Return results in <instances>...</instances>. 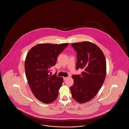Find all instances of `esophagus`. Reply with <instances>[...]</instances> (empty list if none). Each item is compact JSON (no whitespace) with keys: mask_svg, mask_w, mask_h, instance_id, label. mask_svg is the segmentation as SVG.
Wrapping results in <instances>:
<instances>
[{"mask_svg":"<svg viewBox=\"0 0 129 129\" xmlns=\"http://www.w3.org/2000/svg\"><path fill=\"white\" fill-rule=\"evenodd\" d=\"M68 79V77H63V80L65 81L67 80Z\"/></svg>","mask_w":129,"mask_h":129,"instance_id":"esophagus-1","label":"esophagus"}]
</instances>
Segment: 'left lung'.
Returning a JSON list of instances; mask_svg holds the SVG:
<instances>
[{"label":"left lung","mask_w":129,"mask_h":129,"mask_svg":"<svg viewBox=\"0 0 129 129\" xmlns=\"http://www.w3.org/2000/svg\"><path fill=\"white\" fill-rule=\"evenodd\" d=\"M77 52L76 69L81 74L73 75V86L70 87L73 98L83 104L93 98L101 89L106 73V63L102 50L94 43L83 42L72 44Z\"/></svg>","instance_id":"8db88e82"}]
</instances>
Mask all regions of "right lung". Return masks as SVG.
Returning a JSON list of instances; mask_svg holds the SVG:
<instances>
[{"mask_svg": "<svg viewBox=\"0 0 129 129\" xmlns=\"http://www.w3.org/2000/svg\"><path fill=\"white\" fill-rule=\"evenodd\" d=\"M69 43L38 44L28 51L25 62V72L28 85L36 98L50 104L57 98L63 82L56 74H49L59 54Z\"/></svg>", "mask_w": 129, "mask_h": 129, "instance_id": "1", "label": "right lung"}]
</instances>
